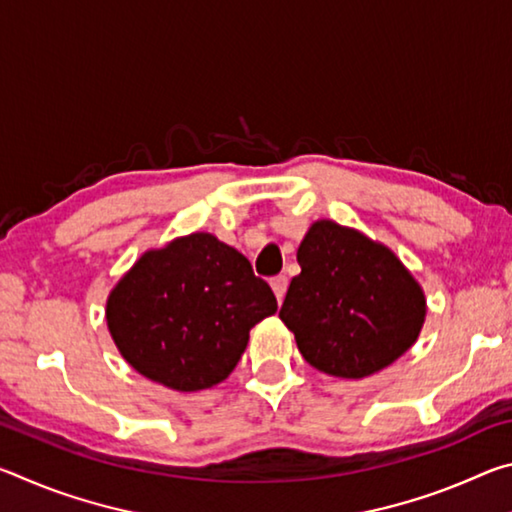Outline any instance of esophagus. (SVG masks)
Instances as JSON below:
<instances>
[{
  "label": "esophagus",
  "mask_w": 512,
  "mask_h": 512,
  "mask_svg": "<svg viewBox=\"0 0 512 512\" xmlns=\"http://www.w3.org/2000/svg\"><path fill=\"white\" fill-rule=\"evenodd\" d=\"M271 287H273V293L277 302L284 300V293H287V287H289V277L287 275H277L271 280Z\"/></svg>",
  "instance_id": "1"
}]
</instances>
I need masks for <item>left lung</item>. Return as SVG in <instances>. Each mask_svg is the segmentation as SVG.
<instances>
[{"mask_svg": "<svg viewBox=\"0 0 512 512\" xmlns=\"http://www.w3.org/2000/svg\"><path fill=\"white\" fill-rule=\"evenodd\" d=\"M298 264L280 318L309 366L363 379L418 341L427 300L391 248L323 219L302 239Z\"/></svg>", "mask_w": 512, "mask_h": 512, "instance_id": "8db88e82", "label": "left lung"}]
</instances>
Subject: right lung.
Segmentation results:
<instances>
[{
  "label": "right lung",
  "mask_w": 512,
  "mask_h": 512,
  "mask_svg": "<svg viewBox=\"0 0 512 512\" xmlns=\"http://www.w3.org/2000/svg\"><path fill=\"white\" fill-rule=\"evenodd\" d=\"M277 300L248 259L210 232L149 250L106 302L112 341L146 379L194 393L221 384Z\"/></svg>",
  "instance_id": "right-lung-1"
}]
</instances>
